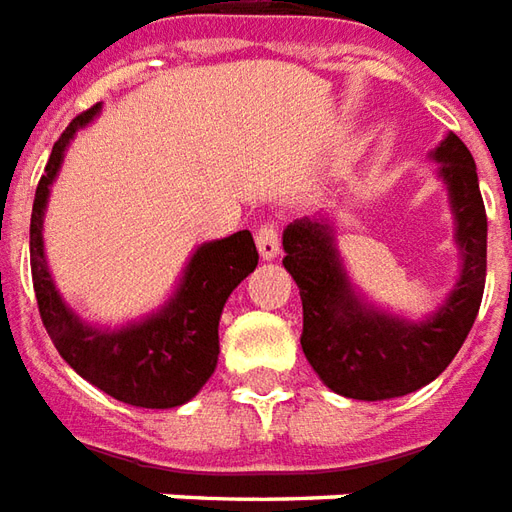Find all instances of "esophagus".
<instances>
[{"mask_svg":"<svg viewBox=\"0 0 512 512\" xmlns=\"http://www.w3.org/2000/svg\"><path fill=\"white\" fill-rule=\"evenodd\" d=\"M256 248H259V256L273 262L275 256L281 253V234H278V226L275 223H264L259 231H256Z\"/></svg>","mask_w":512,"mask_h":512,"instance_id":"1","label":"esophagus"}]
</instances>
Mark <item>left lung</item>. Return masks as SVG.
<instances>
[{"instance_id":"1","label":"left lung","mask_w":512,"mask_h":512,"mask_svg":"<svg viewBox=\"0 0 512 512\" xmlns=\"http://www.w3.org/2000/svg\"><path fill=\"white\" fill-rule=\"evenodd\" d=\"M455 217L460 273L447 300L422 320L372 306L355 289L328 215L284 228V267L303 300V353L320 380L350 400H391L422 389L452 364L477 320L485 289L488 220L477 165L458 134L430 151Z\"/></svg>"}]
</instances>
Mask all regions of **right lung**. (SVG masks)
Returning a JSON list of instances; mask_svg holds the SVG:
<instances>
[{
  "label": "right lung",
  "instance_id": "add662e5",
  "mask_svg": "<svg viewBox=\"0 0 512 512\" xmlns=\"http://www.w3.org/2000/svg\"><path fill=\"white\" fill-rule=\"evenodd\" d=\"M99 112L101 104H96L68 123L63 137L54 143L46 173L35 190L30 264L41 320L65 364L96 389L137 408H179L212 378L220 353L217 325L223 306L231 292L256 270L259 253L250 231L204 242L192 250L173 295L157 311L121 328L82 320L65 303L49 273L43 217L68 143Z\"/></svg>",
  "mask_w": 512,
  "mask_h": 512
}]
</instances>
